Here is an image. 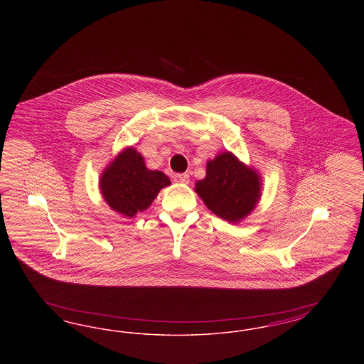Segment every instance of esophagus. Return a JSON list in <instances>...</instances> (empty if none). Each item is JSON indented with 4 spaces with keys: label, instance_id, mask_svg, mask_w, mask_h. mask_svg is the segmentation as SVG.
<instances>
[{
    "label": "esophagus",
    "instance_id": "1",
    "mask_svg": "<svg viewBox=\"0 0 364 364\" xmlns=\"http://www.w3.org/2000/svg\"><path fill=\"white\" fill-rule=\"evenodd\" d=\"M174 181L177 183H183V184H187L190 181V176L187 173H178L174 176Z\"/></svg>",
    "mask_w": 364,
    "mask_h": 364
}]
</instances>
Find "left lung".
<instances>
[{"label": "left lung", "mask_w": 364, "mask_h": 364, "mask_svg": "<svg viewBox=\"0 0 364 364\" xmlns=\"http://www.w3.org/2000/svg\"><path fill=\"white\" fill-rule=\"evenodd\" d=\"M260 176L230 151L208 161L206 177L195 183V192L217 217L237 224L259 202Z\"/></svg>", "instance_id": "obj_1"}]
</instances>
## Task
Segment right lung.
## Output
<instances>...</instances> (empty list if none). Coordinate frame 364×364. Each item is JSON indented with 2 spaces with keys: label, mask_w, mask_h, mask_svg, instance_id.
<instances>
[{
  "label": "right lung",
  "mask_w": 364,
  "mask_h": 364,
  "mask_svg": "<svg viewBox=\"0 0 364 364\" xmlns=\"http://www.w3.org/2000/svg\"><path fill=\"white\" fill-rule=\"evenodd\" d=\"M169 184V177L147 169L141 154L132 147L122 150L105 168L100 178L105 202L128 218L150 208L158 192Z\"/></svg>",
  "instance_id": "right-lung-1"
}]
</instances>
